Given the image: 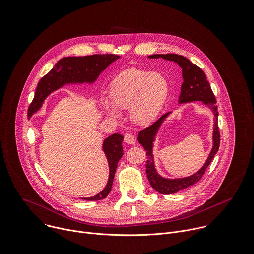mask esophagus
<instances>
[{
	"label": "esophagus",
	"mask_w": 254,
	"mask_h": 254,
	"mask_svg": "<svg viewBox=\"0 0 254 254\" xmlns=\"http://www.w3.org/2000/svg\"><path fill=\"white\" fill-rule=\"evenodd\" d=\"M124 142H126L128 144H135V139H134V137L131 134L126 133L124 135Z\"/></svg>",
	"instance_id": "obj_1"
}]
</instances>
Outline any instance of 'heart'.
I'll return each instance as SVG.
<instances>
[{"label": "heart", "mask_w": 254, "mask_h": 254, "mask_svg": "<svg viewBox=\"0 0 254 254\" xmlns=\"http://www.w3.org/2000/svg\"><path fill=\"white\" fill-rule=\"evenodd\" d=\"M169 92L166 78L157 72L130 68L120 72L109 85L111 102L104 101L105 112L120 117L119 109L129 108L131 119L137 124L154 121L161 112Z\"/></svg>", "instance_id": "obj_1"}]
</instances>
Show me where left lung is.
<instances>
[{
    "label": "left lung",
    "instance_id": "1",
    "mask_svg": "<svg viewBox=\"0 0 254 254\" xmlns=\"http://www.w3.org/2000/svg\"><path fill=\"white\" fill-rule=\"evenodd\" d=\"M148 58H162L168 61H174L182 69L183 83L181 85V92L179 95V103L193 102V101H202V103L207 105L214 113V128H213V147L210 154L203 165L198 172L195 174L178 179H167L161 177L154 166L153 154H152V147H153V141L156 133L158 132L159 127L161 126L164 119L169 115V112L161 116L156 122L151 124L144 130L140 131L138 134V142L146 150V174L150 182V185L153 187L160 194H173L178 192L181 189H185L191 185L197 183L202 176L204 175L206 168L209 166L214 155L217 153L220 144V134L218 129V112L215 96L211 90V87L207 81L205 73L202 71L198 66L193 64L187 58L177 54H155L150 55Z\"/></svg>",
    "mask_w": 254,
    "mask_h": 254
}]
</instances>
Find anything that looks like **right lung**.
<instances>
[{
  "label": "right lung",
  "mask_w": 254,
  "mask_h": 254,
  "mask_svg": "<svg viewBox=\"0 0 254 254\" xmlns=\"http://www.w3.org/2000/svg\"><path fill=\"white\" fill-rule=\"evenodd\" d=\"M117 59H119V56L114 54H96L84 57H66L59 60L54 68L39 81L34 99L28 109V117H31L37 112L47 96L55 90L66 84L93 83L101 72ZM122 141L123 136L117 133L104 140L103 150L109 163V179L107 185L97 195L82 199L97 201L107 197L110 193L118 161L123 156Z\"/></svg>",
  "instance_id": "1"
}]
</instances>
